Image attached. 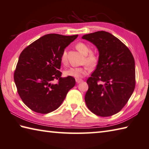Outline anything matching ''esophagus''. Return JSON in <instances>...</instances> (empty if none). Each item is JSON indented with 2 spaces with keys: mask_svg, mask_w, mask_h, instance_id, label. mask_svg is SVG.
<instances>
[{
  "mask_svg": "<svg viewBox=\"0 0 149 149\" xmlns=\"http://www.w3.org/2000/svg\"><path fill=\"white\" fill-rule=\"evenodd\" d=\"M75 81H76L77 83H79L81 82H82L83 80L81 79H75Z\"/></svg>",
  "mask_w": 149,
  "mask_h": 149,
  "instance_id": "esophagus-1",
  "label": "esophagus"
}]
</instances>
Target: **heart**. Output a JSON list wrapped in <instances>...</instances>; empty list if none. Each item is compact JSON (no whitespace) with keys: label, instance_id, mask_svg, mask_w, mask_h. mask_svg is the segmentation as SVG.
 I'll use <instances>...</instances> for the list:
<instances>
[{"label":"heart","instance_id":"1","mask_svg":"<svg viewBox=\"0 0 149 149\" xmlns=\"http://www.w3.org/2000/svg\"><path fill=\"white\" fill-rule=\"evenodd\" d=\"M76 48L80 53L86 55L85 58L86 63L91 66H94L98 63V57L96 53L91 52V48L88 45L85 43L79 42L76 44ZM61 62L63 63H66L67 61V53L66 51H64L61 55ZM90 72V68L88 65H85L82 67H71L67 69L64 72L66 76L72 77L76 79H80L84 75L88 74Z\"/></svg>","mask_w":149,"mask_h":149}]
</instances>
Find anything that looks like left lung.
<instances>
[{"mask_svg": "<svg viewBox=\"0 0 149 149\" xmlns=\"http://www.w3.org/2000/svg\"><path fill=\"white\" fill-rule=\"evenodd\" d=\"M82 38L93 43L99 52L96 70L86 81V105L95 115L109 117L123 109L134 91V56L129 49L109 32H95L83 35Z\"/></svg>", "mask_w": 149, "mask_h": 149, "instance_id": "1", "label": "left lung"}]
</instances>
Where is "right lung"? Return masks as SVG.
<instances>
[{
    "mask_svg": "<svg viewBox=\"0 0 149 149\" xmlns=\"http://www.w3.org/2000/svg\"><path fill=\"white\" fill-rule=\"evenodd\" d=\"M78 35L49 34L40 38L20 54L14 72L17 93L34 112L47 114L56 110L75 85L72 77H61V55ZM58 79L57 84L52 81Z\"/></svg>",
    "mask_w": 149,
    "mask_h": 149,
    "instance_id": "obj_1",
    "label": "right lung"
}]
</instances>
